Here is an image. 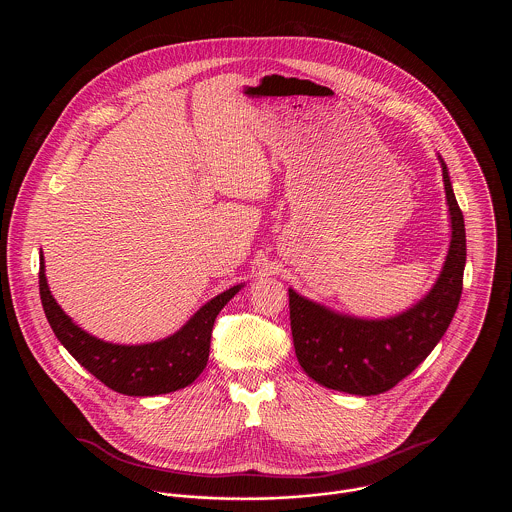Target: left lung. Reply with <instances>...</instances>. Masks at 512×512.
<instances>
[{"mask_svg":"<svg viewBox=\"0 0 512 512\" xmlns=\"http://www.w3.org/2000/svg\"><path fill=\"white\" fill-rule=\"evenodd\" d=\"M438 159L451 236L438 280L420 301L402 313L366 319L288 290L295 357L321 386L357 396L382 394L424 363L447 331L463 290L467 246L463 213L439 153Z\"/></svg>","mask_w":512,"mask_h":512,"instance_id":"8db88e82","label":"left lung"}]
</instances>
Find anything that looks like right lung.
Returning <instances> with one entry per match:
<instances>
[{
	"instance_id": "add662e5",
	"label": "right lung",
	"mask_w": 512,
	"mask_h": 512,
	"mask_svg": "<svg viewBox=\"0 0 512 512\" xmlns=\"http://www.w3.org/2000/svg\"><path fill=\"white\" fill-rule=\"evenodd\" d=\"M242 288L238 284L215 295L179 331L165 339L144 345H118L86 333L61 309L49 290L41 252L39 293L53 333L90 374L126 396L167 394L195 382L209 361L215 319Z\"/></svg>"
}]
</instances>
